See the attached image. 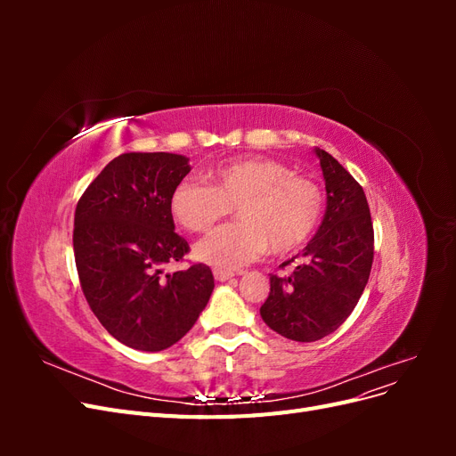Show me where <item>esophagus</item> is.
<instances>
[{
  "label": "esophagus",
  "instance_id": "esophagus-1",
  "mask_svg": "<svg viewBox=\"0 0 456 456\" xmlns=\"http://www.w3.org/2000/svg\"><path fill=\"white\" fill-rule=\"evenodd\" d=\"M213 275H215L216 281L224 283V281H228V280L233 278V272H230V270H218V268H216V270L213 272Z\"/></svg>",
  "mask_w": 456,
  "mask_h": 456
}]
</instances>
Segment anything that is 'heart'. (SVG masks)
Returning <instances> with one entry per match:
<instances>
[{"mask_svg":"<svg viewBox=\"0 0 456 456\" xmlns=\"http://www.w3.org/2000/svg\"><path fill=\"white\" fill-rule=\"evenodd\" d=\"M198 181L176 183L169 209L184 230L209 232L232 207L238 223L218 228L200 241L194 255L203 265L236 270L260 258L297 251L320 224L323 194L310 178L285 163L266 158H241L220 163Z\"/></svg>","mask_w":456,"mask_h":456,"instance_id":"b5f03b06","label":"heart"}]
</instances>
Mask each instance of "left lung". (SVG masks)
Listing matches in <instances>:
<instances>
[{"label": "left lung", "mask_w": 456, "mask_h": 456, "mask_svg": "<svg viewBox=\"0 0 456 456\" xmlns=\"http://www.w3.org/2000/svg\"><path fill=\"white\" fill-rule=\"evenodd\" d=\"M327 207L315 236L291 260L289 278L270 275V295L260 306L265 323L297 342H314L337 330L355 308L372 266V223L363 188L322 148Z\"/></svg>", "instance_id": "8db88e82"}]
</instances>
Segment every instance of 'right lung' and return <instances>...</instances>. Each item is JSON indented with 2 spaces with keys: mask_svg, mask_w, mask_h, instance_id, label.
I'll return each instance as SVG.
<instances>
[{
  "mask_svg": "<svg viewBox=\"0 0 456 456\" xmlns=\"http://www.w3.org/2000/svg\"><path fill=\"white\" fill-rule=\"evenodd\" d=\"M169 151L121 154L77 201L74 255L93 314L121 344L161 352L194 327L215 289L211 268L165 273L188 243L175 233L169 198L190 173Z\"/></svg>",
  "mask_w": 456,
  "mask_h": 456,
  "instance_id": "obj_1",
  "label": "right lung"
}]
</instances>
